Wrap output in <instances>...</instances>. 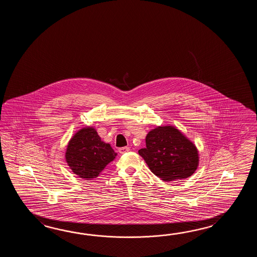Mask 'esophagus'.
<instances>
[{"label": "esophagus", "mask_w": 257, "mask_h": 257, "mask_svg": "<svg viewBox=\"0 0 257 257\" xmlns=\"http://www.w3.org/2000/svg\"><path fill=\"white\" fill-rule=\"evenodd\" d=\"M130 151H131L130 147H122L118 149V152H119V153H121V154H123V153H128Z\"/></svg>", "instance_id": "34e87169"}]
</instances>
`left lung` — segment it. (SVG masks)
Masks as SVG:
<instances>
[{
    "mask_svg": "<svg viewBox=\"0 0 257 257\" xmlns=\"http://www.w3.org/2000/svg\"><path fill=\"white\" fill-rule=\"evenodd\" d=\"M146 148L139 154L154 175L164 182L186 179L197 169L196 145L174 126H157L146 136Z\"/></svg>",
    "mask_w": 257,
    "mask_h": 257,
    "instance_id": "obj_1",
    "label": "left lung"
}]
</instances>
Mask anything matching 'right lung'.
Instances as JSON below:
<instances>
[{
	"mask_svg": "<svg viewBox=\"0 0 257 257\" xmlns=\"http://www.w3.org/2000/svg\"><path fill=\"white\" fill-rule=\"evenodd\" d=\"M117 153L101 140L93 126H85L72 136L66 149L65 159L71 171L82 179L96 178Z\"/></svg>",
	"mask_w": 257,
	"mask_h": 257,
	"instance_id": "obj_1",
	"label": "right lung"
}]
</instances>
